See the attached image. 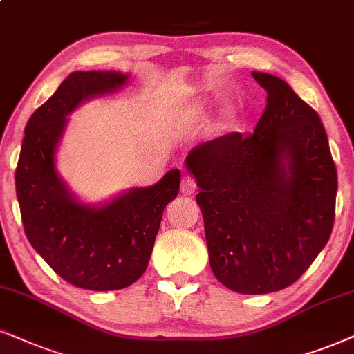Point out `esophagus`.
Listing matches in <instances>:
<instances>
[{
  "mask_svg": "<svg viewBox=\"0 0 354 354\" xmlns=\"http://www.w3.org/2000/svg\"><path fill=\"white\" fill-rule=\"evenodd\" d=\"M196 189H198V183H196L194 176H189V174L183 176V180H181V192H183V194L191 196V194H194Z\"/></svg>",
  "mask_w": 354,
  "mask_h": 354,
  "instance_id": "obj_1",
  "label": "esophagus"
}]
</instances>
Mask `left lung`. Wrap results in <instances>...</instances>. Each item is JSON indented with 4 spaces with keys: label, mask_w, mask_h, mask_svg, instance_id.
I'll return each instance as SVG.
<instances>
[{
    "label": "left lung",
    "mask_w": 354,
    "mask_h": 354,
    "mask_svg": "<svg viewBox=\"0 0 354 354\" xmlns=\"http://www.w3.org/2000/svg\"><path fill=\"white\" fill-rule=\"evenodd\" d=\"M266 107L253 133L194 147L186 168L201 191L209 263L240 294L294 284L333 230L337 167L319 114L284 80L253 71Z\"/></svg>",
    "instance_id": "left-lung-1"
}]
</instances>
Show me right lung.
<instances>
[{"label":"right lung","instance_id":"obj_1","mask_svg":"<svg viewBox=\"0 0 354 354\" xmlns=\"http://www.w3.org/2000/svg\"><path fill=\"white\" fill-rule=\"evenodd\" d=\"M119 71H73L30 115L16 168L26 236L66 283L89 290L124 289L144 274L163 210L180 191V169L156 185L132 187L101 207L80 204L55 169L66 115L80 102L119 89Z\"/></svg>","mask_w":354,"mask_h":354}]
</instances>
